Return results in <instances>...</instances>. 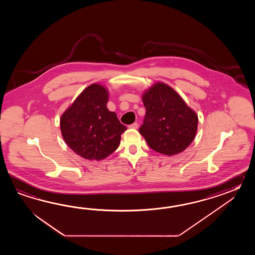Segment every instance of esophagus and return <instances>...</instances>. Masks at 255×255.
Segmentation results:
<instances>
[{"label": "esophagus", "instance_id": "34e87169", "mask_svg": "<svg viewBox=\"0 0 255 255\" xmlns=\"http://www.w3.org/2000/svg\"><path fill=\"white\" fill-rule=\"evenodd\" d=\"M128 128H133V129H136L138 128V125H137V123H133V124L128 126Z\"/></svg>", "mask_w": 255, "mask_h": 255}]
</instances>
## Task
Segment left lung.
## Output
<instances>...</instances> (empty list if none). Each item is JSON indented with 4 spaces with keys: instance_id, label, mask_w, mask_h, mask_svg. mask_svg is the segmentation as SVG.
Segmentation results:
<instances>
[{
    "instance_id": "obj_1",
    "label": "left lung",
    "mask_w": 255,
    "mask_h": 255,
    "mask_svg": "<svg viewBox=\"0 0 255 255\" xmlns=\"http://www.w3.org/2000/svg\"><path fill=\"white\" fill-rule=\"evenodd\" d=\"M146 109L139 133L153 150L172 156L184 151L195 138L198 115L183 98L163 82L143 92Z\"/></svg>"
}]
</instances>
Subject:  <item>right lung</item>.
I'll return each mask as SVG.
<instances>
[{"mask_svg": "<svg viewBox=\"0 0 255 255\" xmlns=\"http://www.w3.org/2000/svg\"><path fill=\"white\" fill-rule=\"evenodd\" d=\"M108 88L95 83L85 88L60 118L61 134L73 151L88 160H101L120 146L127 128L107 108Z\"/></svg>", "mask_w": 255, "mask_h": 255, "instance_id": "1", "label": "right lung"}]
</instances>
